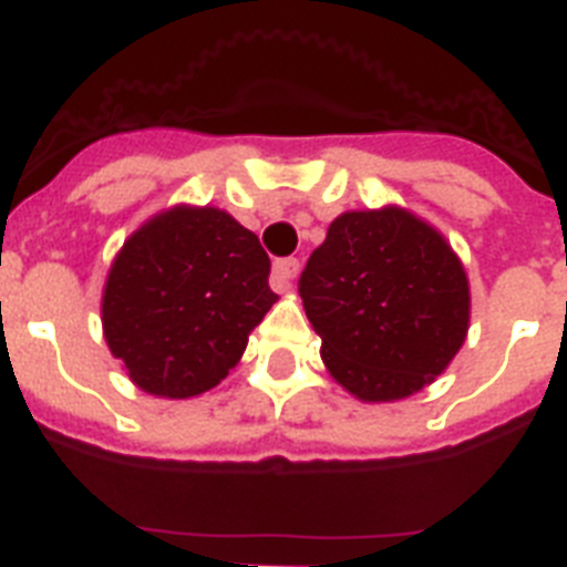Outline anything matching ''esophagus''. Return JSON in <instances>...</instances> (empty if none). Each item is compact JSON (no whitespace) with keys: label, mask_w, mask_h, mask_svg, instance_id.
<instances>
[{"label":"esophagus","mask_w":567,"mask_h":567,"mask_svg":"<svg viewBox=\"0 0 567 567\" xmlns=\"http://www.w3.org/2000/svg\"><path fill=\"white\" fill-rule=\"evenodd\" d=\"M300 269V260L298 258H280L275 260V269H272V289H278V292H287L289 287H292L295 275H298Z\"/></svg>","instance_id":"34e87169"}]
</instances>
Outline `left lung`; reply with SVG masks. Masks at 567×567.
I'll list each match as a JSON object with an SVG mask.
<instances>
[{
	"label": "left lung",
	"instance_id": "8db88e82",
	"mask_svg": "<svg viewBox=\"0 0 567 567\" xmlns=\"http://www.w3.org/2000/svg\"><path fill=\"white\" fill-rule=\"evenodd\" d=\"M298 292L329 374L365 403L420 392L468 332L463 264L437 229L400 207L338 215Z\"/></svg>",
	"mask_w": 567,
	"mask_h": 567
}]
</instances>
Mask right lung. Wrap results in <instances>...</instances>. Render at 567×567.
I'll use <instances>...</instances> for the list:
<instances>
[{
    "label": "right lung",
    "instance_id": "1",
    "mask_svg": "<svg viewBox=\"0 0 567 567\" xmlns=\"http://www.w3.org/2000/svg\"><path fill=\"white\" fill-rule=\"evenodd\" d=\"M278 295L258 235L215 207H173L124 240L102 327L142 392L195 398L221 383Z\"/></svg>",
    "mask_w": 567,
    "mask_h": 567
}]
</instances>
